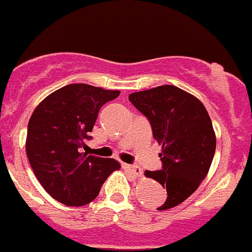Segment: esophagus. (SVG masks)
I'll use <instances>...</instances> for the list:
<instances>
[{"label": "esophagus", "instance_id": "1", "mask_svg": "<svg viewBox=\"0 0 252 252\" xmlns=\"http://www.w3.org/2000/svg\"><path fill=\"white\" fill-rule=\"evenodd\" d=\"M124 168L126 169L128 173H131V174L135 175V177H137V178H140L142 175L141 168H140V166H137V165H128V164H125Z\"/></svg>", "mask_w": 252, "mask_h": 252}]
</instances>
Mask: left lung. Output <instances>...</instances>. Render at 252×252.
I'll return each instance as SVG.
<instances>
[{
    "instance_id": "left-lung-1",
    "label": "left lung",
    "mask_w": 252,
    "mask_h": 252,
    "mask_svg": "<svg viewBox=\"0 0 252 252\" xmlns=\"http://www.w3.org/2000/svg\"><path fill=\"white\" fill-rule=\"evenodd\" d=\"M128 99L148 117L161 146L162 169L145 170V177L166 189V201L158 211L170 209L192 195L208 174L216 151L211 117L197 97L175 86L131 93Z\"/></svg>"
}]
</instances>
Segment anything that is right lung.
I'll list each match as a JSON object with an SVG mask.
<instances>
[{
	"label": "right lung",
	"instance_id": "right-lung-1",
	"mask_svg": "<svg viewBox=\"0 0 252 252\" xmlns=\"http://www.w3.org/2000/svg\"><path fill=\"white\" fill-rule=\"evenodd\" d=\"M120 91L75 83L62 87L37 104L30 117L26 155L46 193L65 206H84L98 195L115 159L81 153L90 139L98 111L117 98Z\"/></svg>",
	"mask_w": 252,
	"mask_h": 252
}]
</instances>
